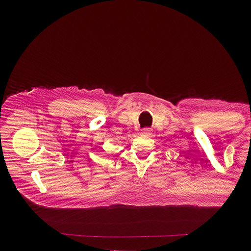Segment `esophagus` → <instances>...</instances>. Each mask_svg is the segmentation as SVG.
Listing matches in <instances>:
<instances>
[{"label":"esophagus","instance_id":"34e87169","mask_svg":"<svg viewBox=\"0 0 251 251\" xmlns=\"http://www.w3.org/2000/svg\"><path fill=\"white\" fill-rule=\"evenodd\" d=\"M142 134H144V135H148V136H150L151 134V128H143V130H142Z\"/></svg>","mask_w":251,"mask_h":251}]
</instances>
